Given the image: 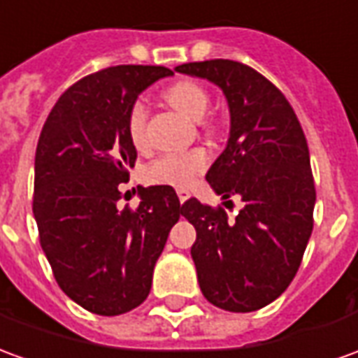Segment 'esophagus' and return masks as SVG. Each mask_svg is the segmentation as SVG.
Wrapping results in <instances>:
<instances>
[{
	"label": "esophagus",
	"mask_w": 358,
	"mask_h": 358,
	"mask_svg": "<svg viewBox=\"0 0 358 358\" xmlns=\"http://www.w3.org/2000/svg\"><path fill=\"white\" fill-rule=\"evenodd\" d=\"M176 194H178L180 203H184V201H187V199H189V192H187L186 187H178V189H176Z\"/></svg>",
	"instance_id": "1"
}]
</instances>
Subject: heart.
Instances as JSON below:
<instances>
[{
  "mask_svg": "<svg viewBox=\"0 0 358 358\" xmlns=\"http://www.w3.org/2000/svg\"><path fill=\"white\" fill-rule=\"evenodd\" d=\"M164 99L176 108L180 114L194 122H201L209 108V92L196 81H176L166 87ZM145 124H147V102L145 99H136L129 104L126 116L127 136L136 147H143ZM209 155L203 149H192L182 153H166L155 159L147 169V180L162 186L186 187L207 169Z\"/></svg>",
  "mask_w": 358,
  "mask_h": 358,
  "instance_id": "1",
  "label": "heart"
}]
</instances>
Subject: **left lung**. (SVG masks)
Returning <instances> with one entry per match:
<instances>
[{
  "label": "left lung",
  "mask_w": 358,
  "mask_h": 358,
  "mask_svg": "<svg viewBox=\"0 0 358 358\" xmlns=\"http://www.w3.org/2000/svg\"><path fill=\"white\" fill-rule=\"evenodd\" d=\"M178 73L215 83L231 112L227 147L205 178L215 194L240 196L229 221L196 197L182 215L196 227L192 259L207 301L254 312L281 296L299 271L314 227L316 187L299 118L271 81L232 59L182 64Z\"/></svg>",
  "instance_id": "obj_1"
}]
</instances>
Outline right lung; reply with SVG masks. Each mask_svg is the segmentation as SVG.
I'll use <instances>...</instances> for the list:
<instances>
[{"label": "right lung", "mask_w": 358, "mask_h": 358, "mask_svg": "<svg viewBox=\"0 0 358 358\" xmlns=\"http://www.w3.org/2000/svg\"><path fill=\"white\" fill-rule=\"evenodd\" d=\"M161 66H116L71 85L50 112L34 157L32 213L59 289L85 310L118 316L149 296L153 269L182 215L172 186L139 187L137 209H120L118 186L137 159L129 104Z\"/></svg>", "instance_id": "1"}]
</instances>
